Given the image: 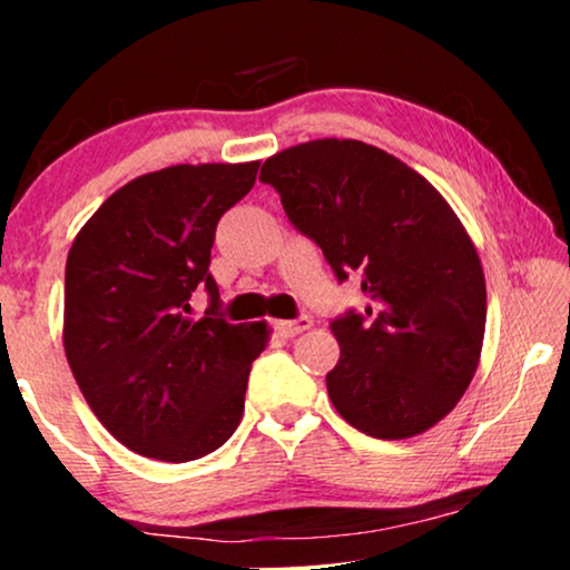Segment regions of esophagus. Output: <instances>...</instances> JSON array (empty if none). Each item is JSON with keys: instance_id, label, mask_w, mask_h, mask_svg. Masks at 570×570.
<instances>
[{"instance_id": "1", "label": "esophagus", "mask_w": 570, "mask_h": 570, "mask_svg": "<svg viewBox=\"0 0 570 570\" xmlns=\"http://www.w3.org/2000/svg\"><path fill=\"white\" fill-rule=\"evenodd\" d=\"M308 326H311V318H308V316L285 318V322H275V332L283 334V337H295V334L306 332Z\"/></svg>"}]
</instances>
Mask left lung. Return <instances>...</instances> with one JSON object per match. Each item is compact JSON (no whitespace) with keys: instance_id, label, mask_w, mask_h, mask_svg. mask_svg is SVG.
Masks as SVG:
<instances>
[{"instance_id":"left-lung-1","label":"left lung","mask_w":570,"mask_h":570,"mask_svg":"<svg viewBox=\"0 0 570 570\" xmlns=\"http://www.w3.org/2000/svg\"><path fill=\"white\" fill-rule=\"evenodd\" d=\"M262 181L314 238L334 275H357L365 316L332 322L334 410L402 441L441 423L474 379L485 340V275L470 233L435 186L361 139H311L272 155Z\"/></svg>"}]
</instances>
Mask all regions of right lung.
<instances>
[{
  "instance_id": "right-lung-1",
  "label": "right lung",
  "mask_w": 570,
  "mask_h": 570,
  "mask_svg": "<svg viewBox=\"0 0 570 570\" xmlns=\"http://www.w3.org/2000/svg\"><path fill=\"white\" fill-rule=\"evenodd\" d=\"M259 160L181 163L131 178L72 240L65 272V353L90 410L135 454L194 462L244 417L267 322H194L202 283L217 303L209 252L225 209L244 199Z\"/></svg>"
}]
</instances>
